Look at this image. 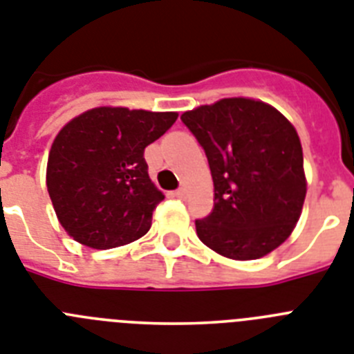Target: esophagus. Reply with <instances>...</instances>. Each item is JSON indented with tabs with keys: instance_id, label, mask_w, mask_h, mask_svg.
Here are the masks:
<instances>
[{
	"instance_id": "esophagus-1",
	"label": "esophagus",
	"mask_w": 354,
	"mask_h": 354,
	"mask_svg": "<svg viewBox=\"0 0 354 354\" xmlns=\"http://www.w3.org/2000/svg\"><path fill=\"white\" fill-rule=\"evenodd\" d=\"M187 194H189V192H187L185 187H181V189H178V190H176V198L185 199V198H187Z\"/></svg>"
}]
</instances>
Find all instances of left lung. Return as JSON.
<instances>
[{"mask_svg":"<svg viewBox=\"0 0 354 354\" xmlns=\"http://www.w3.org/2000/svg\"><path fill=\"white\" fill-rule=\"evenodd\" d=\"M207 153L214 208L196 221L199 241L221 257L257 260L287 241L306 198L296 128L269 103L224 97L181 113Z\"/></svg>","mask_w":354,"mask_h":354,"instance_id":"left-lung-1","label":"left lung"}]
</instances>
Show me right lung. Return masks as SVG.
<instances>
[{
  "label": "right lung",
  "mask_w": 354,
  "mask_h": 354,
  "mask_svg": "<svg viewBox=\"0 0 354 354\" xmlns=\"http://www.w3.org/2000/svg\"><path fill=\"white\" fill-rule=\"evenodd\" d=\"M176 119V112L96 106L58 131L46 185L67 235L92 250H112L149 232L165 196L147 174L144 149Z\"/></svg>",
  "instance_id": "add662e5"
}]
</instances>
